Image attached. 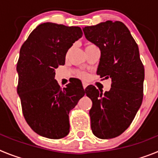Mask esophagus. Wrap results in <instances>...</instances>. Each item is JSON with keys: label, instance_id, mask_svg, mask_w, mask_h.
<instances>
[{"label": "esophagus", "instance_id": "esophagus-1", "mask_svg": "<svg viewBox=\"0 0 158 158\" xmlns=\"http://www.w3.org/2000/svg\"><path fill=\"white\" fill-rule=\"evenodd\" d=\"M82 85H83L84 89H85V88L88 86V83H87V82H85V81L82 82Z\"/></svg>", "mask_w": 158, "mask_h": 158}]
</instances>
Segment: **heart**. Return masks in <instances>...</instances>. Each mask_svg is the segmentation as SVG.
Instances as JSON below:
<instances>
[{"label": "heart", "mask_w": 158, "mask_h": 158, "mask_svg": "<svg viewBox=\"0 0 158 158\" xmlns=\"http://www.w3.org/2000/svg\"><path fill=\"white\" fill-rule=\"evenodd\" d=\"M90 45H93V44H87V46H86V47H89V46H90ZM80 76L81 77H83V78H86V77H87V75L85 74V73H81Z\"/></svg>", "instance_id": "obj_1"}]
</instances>
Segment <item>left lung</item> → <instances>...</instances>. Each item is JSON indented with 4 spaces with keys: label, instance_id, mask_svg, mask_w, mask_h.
Listing matches in <instances>:
<instances>
[{
    "label": "left lung",
    "instance_id": "8db88e82",
    "mask_svg": "<svg viewBox=\"0 0 158 158\" xmlns=\"http://www.w3.org/2000/svg\"><path fill=\"white\" fill-rule=\"evenodd\" d=\"M85 36L98 47L100 58L96 73L112 84L103 93L93 85L85 89L93 102L89 111L93 135L112 139L126 131L142 104L144 66L139 47L123 23L107 20L83 27Z\"/></svg>",
    "mask_w": 158,
    "mask_h": 158
}]
</instances>
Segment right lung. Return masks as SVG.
I'll list each match as a JSON object with an SVG mask.
<instances>
[{
  "mask_svg": "<svg viewBox=\"0 0 158 158\" xmlns=\"http://www.w3.org/2000/svg\"><path fill=\"white\" fill-rule=\"evenodd\" d=\"M83 33L79 27L47 22L40 24L22 45L16 65L17 93L27 124L38 135L59 139L69 132V113L85 96L77 80L62 88L55 69Z\"/></svg>",
  "mask_w": 158,
  "mask_h": 158,
  "instance_id": "right-lung-1",
  "label": "right lung"
}]
</instances>
